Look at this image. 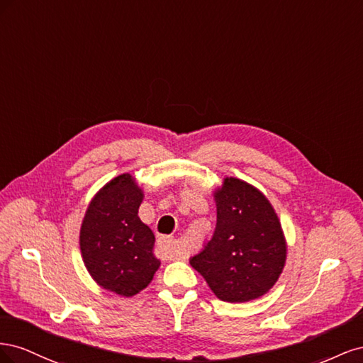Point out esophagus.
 I'll list each match as a JSON object with an SVG mask.
<instances>
[{
    "label": "esophagus",
    "instance_id": "obj_1",
    "mask_svg": "<svg viewBox=\"0 0 363 363\" xmlns=\"http://www.w3.org/2000/svg\"><path fill=\"white\" fill-rule=\"evenodd\" d=\"M157 251L162 257L167 259H179L177 252H175V247H174V239L172 238H160L157 240Z\"/></svg>",
    "mask_w": 363,
    "mask_h": 363
}]
</instances>
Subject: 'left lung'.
Instances as JSON below:
<instances>
[{
    "label": "left lung",
    "mask_w": 363,
    "mask_h": 363,
    "mask_svg": "<svg viewBox=\"0 0 363 363\" xmlns=\"http://www.w3.org/2000/svg\"><path fill=\"white\" fill-rule=\"evenodd\" d=\"M213 199L215 233L191 265L219 300H256L276 284L286 262L279 216L259 189L235 177L224 179Z\"/></svg>",
    "instance_id": "1"
}]
</instances>
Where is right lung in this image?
Instances as JSON below:
<instances>
[{
    "label": "right lung",
    "instance_id": "1",
    "mask_svg": "<svg viewBox=\"0 0 363 363\" xmlns=\"http://www.w3.org/2000/svg\"><path fill=\"white\" fill-rule=\"evenodd\" d=\"M144 192L133 175L121 174L95 194L80 228L83 262L101 288L133 296L151 283L160 260L155 233L138 216Z\"/></svg>",
    "mask_w": 363,
    "mask_h": 363
}]
</instances>
